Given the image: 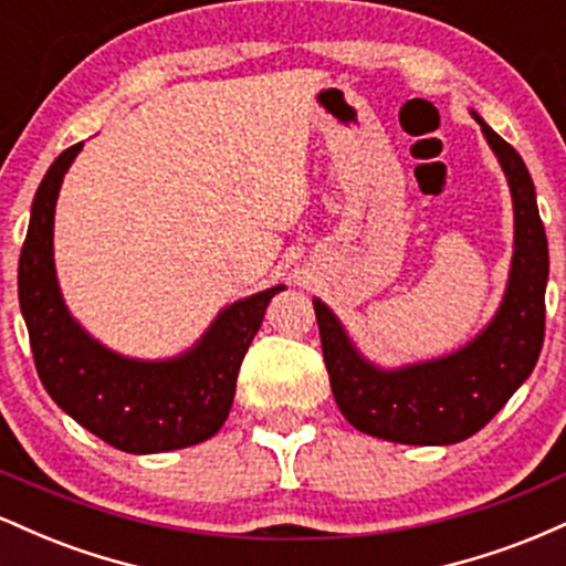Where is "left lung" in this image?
I'll use <instances>...</instances> for the list:
<instances>
[{"label":"left lung","instance_id":"1","mask_svg":"<svg viewBox=\"0 0 566 566\" xmlns=\"http://www.w3.org/2000/svg\"><path fill=\"white\" fill-rule=\"evenodd\" d=\"M513 201V255L503 301L473 340L437 359L380 367L354 346L343 322L314 297L324 365L343 418L361 433L396 444H458L490 423L530 378L545 337L548 239L535 184L516 148L476 112Z\"/></svg>","mask_w":566,"mask_h":566}]
</instances>
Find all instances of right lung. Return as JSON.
<instances>
[{"instance_id": "1", "label": "right lung", "mask_w": 566, "mask_h": 566, "mask_svg": "<svg viewBox=\"0 0 566 566\" xmlns=\"http://www.w3.org/2000/svg\"><path fill=\"white\" fill-rule=\"evenodd\" d=\"M82 146L66 148L39 184L18 263L39 380L63 412L116 450L154 454L199 444L229 418L247 348L284 284L226 305L191 348L170 359H133L103 346L71 316L55 274L57 193Z\"/></svg>"}]
</instances>
